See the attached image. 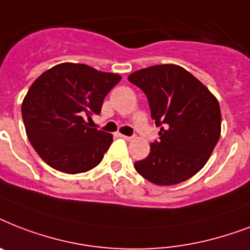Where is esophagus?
<instances>
[{"label": "esophagus", "mask_w": 250, "mask_h": 250, "mask_svg": "<svg viewBox=\"0 0 250 250\" xmlns=\"http://www.w3.org/2000/svg\"><path fill=\"white\" fill-rule=\"evenodd\" d=\"M119 136H121L122 139H125V140H127V141H131L133 139L132 136H125V135H122V133H119Z\"/></svg>", "instance_id": "obj_1"}]
</instances>
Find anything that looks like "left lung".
<instances>
[{
    "label": "left lung",
    "mask_w": 250,
    "mask_h": 250,
    "mask_svg": "<svg viewBox=\"0 0 250 250\" xmlns=\"http://www.w3.org/2000/svg\"><path fill=\"white\" fill-rule=\"evenodd\" d=\"M148 97L160 140L146 158L135 162L139 174L157 186H174L205 166L221 136V107L208 86L178 64H157L128 76ZM164 127H162V125Z\"/></svg>",
    "instance_id": "obj_1"
}]
</instances>
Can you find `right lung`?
I'll use <instances>...</instances> for the list:
<instances>
[{"mask_svg": "<svg viewBox=\"0 0 250 250\" xmlns=\"http://www.w3.org/2000/svg\"><path fill=\"white\" fill-rule=\"evenodd\" d=\"M122 76L83 63H60L37 78L21 102L29 143L45 164L66 174L89 171L102 161L113 135L90 128L85 118Z\"/></svg>", "mask_w": 250, "mask_h": 250, "instance_id": "add662e5", "label": "right lung"}]
</instances>
